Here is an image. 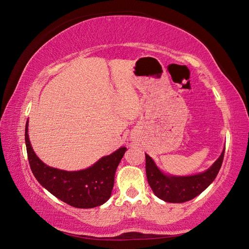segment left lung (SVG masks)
<instances>
[{"instance_id": "obj_1", "label": "left lung", "mask_w": 249, "mask_h": 249, "mask_svg": "<svg viewBox=\"0 0 249 249\" xmlns=\"http://www.w3.org/2000/svg\"><path fill=\"white\" fill-rule=\"evenodd\" d=\"M224 155L225 146L219 157L205 171L192 176H173L163 172L153 160V158L145 154L147 182L156 197L166 202H186L197 197L213 183L223 163Z\"/></svg>"}]
</instances>
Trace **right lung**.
Instances as JSON below:
<instances>
[{
  "instance_id": "obj_1",
  "label": "right lung",
  "mask_w": 249,
  "mask_h": 249,
  "mask_svg": "<svg viewBox=\"0 0 249 249\" xmlns=\"http://www.w3.org/2000/svg\"><path fill=\"white\" fill-rule=\"evenodd\" d=\"M25 145L31 170L39 184L63 202L78 209H92L107 202L114 185L116 168L126 147L104 156L91 167L66 171L50 167L36 155L29 138V120L25 124Z\"/></svg>"
}]
</instances>
